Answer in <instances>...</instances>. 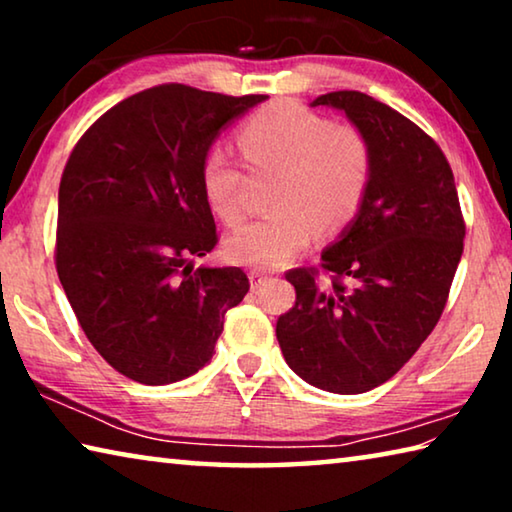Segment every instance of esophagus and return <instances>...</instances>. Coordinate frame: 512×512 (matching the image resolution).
Instances as JSON below:
<instances>
[{"label":"esophagus","instance_id":"obj_1","mask_svg":"<svg viewBox=\"0 0 512 512\" xmlns=\"http://www.w3.org/2000/svg\"><path fill=\"white\" fill-rule=\"evenodd\" d=\"M248 277H250V287H253V289H259V287H262V284H266L268 280H271V275L264 273V271H257V268H253V271L248 273Z\"/></svg>","mask_w":512,"mask_h":512}]
</instances>
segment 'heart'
Masks as SVG:
<instances>
[{
	"instance_id": "obj_1",
	"label": "heart",
	"mask_w": 512,
	"mask_h": 512,
	"mask_svg": "<svg viewBox=\"0 0 512 512\" xmlns=\"http://www.w3.org/2000/svg\"><path fill=\"white\" fill-rule=\"evenodd\" d=\"M237 149L250 171H280L277 212L237 230L225 241L232 262L280 268L307 250L318 228L339 232L357 219L370 192L375 153L368 135L293 101L253 112L237 131ZM201 192L225 225L246 216V176L225 146H212L201 162Z\"/></svg>"
}]
</instances>
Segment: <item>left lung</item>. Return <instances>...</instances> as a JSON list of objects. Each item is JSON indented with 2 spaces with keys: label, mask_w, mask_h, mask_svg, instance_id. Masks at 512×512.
<instances>
[{
  "label": "left lung",
  "mask_w": 512,
  "mask_h": 512,
  "mask_svg": "<svg viewBox=\"0 0 512 512\" xmlns=\"http://www.w3.org/2000/svg\"><path fill=\"white\" fill-rule=\"evenodd\" d=\"M311 106L343 110L368 135L375 173L320 268L287 271L296 305L277 318L275 334L289 368L311 386L366 393L391 379L443 316L465 219L445 153L411 119L357 90L327 92Z\"/></svg>",
  "instance_id": "1"
}]
</instances>
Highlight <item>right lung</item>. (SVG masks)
Segmentation results:
<instances>
[{"instance_id":"add662e5","label":"right lung","mask_w":512,"mask_h":512,"mask_svg":"<svg viewBox=\"0 0 512 512\" xmlns=\"http://www.w3.org/2000/svg\"><path fill=\"white\" fill-rule=\"evenodd\" d=\"M264 94L183 83L119 101L69 153L54 262L103 359L140 384L180 381L212 359L228 309L250 289L237 266L194 268L219 244L201 162L230 119Z\"/></svg>"}]
</instances>
